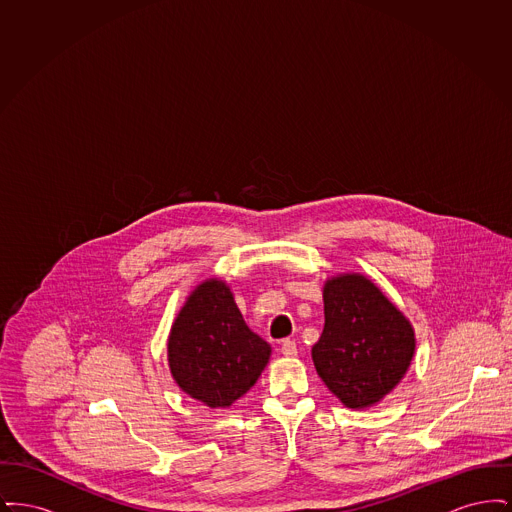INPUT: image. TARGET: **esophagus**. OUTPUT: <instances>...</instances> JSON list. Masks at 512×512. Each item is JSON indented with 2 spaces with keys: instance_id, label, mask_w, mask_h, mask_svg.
Here are the masks:
<instances>
[{
  "instance_id": "34e87169",
  "label": "esophagus",
  "mask_w": 512,
  "mask_h": 512,
  "mask_svg": "<svg viewBox=\"0 0 512 512\" xmlns=\"http://www.w3.org/2000/svg\"><path fill=\"white\" fill-rule=\"evenodd\" d=\"M280 351H282V355H286V357H295V355H297V343L293 340H284L282 341Z\"/></svg>"
}]
</instances>
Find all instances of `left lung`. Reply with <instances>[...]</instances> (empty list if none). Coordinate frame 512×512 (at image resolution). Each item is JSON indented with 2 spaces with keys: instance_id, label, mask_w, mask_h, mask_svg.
<instances>
[{
  "instance_id": "8db88e82",
  "label": "left lung",
  "mask_w": 512,
  "mask_h": 512,
  "mask_svg": "<svg viewBox=\"0 0 512 512\" xmlns=\"http://www.w3.org/2000/svg\"><path fill=\"white\" fill-rule=\"evenodd\" d=\"M322 297L324 330L311 351L318 376L345 407H372L411 365L413 326L363 274L326 280Z\"/></svg>"
}]
</instances>
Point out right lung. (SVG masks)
Listing matches in <instances>:
<instances>
[{
	"mask_svg": "<svg viewBox=\"0 0 512 512\" xmlns=\"http://www.w3.org/2000/svg\"><path fill=\"white\" fill-rule=\"evenodd\" d=\"M169 366L180 390L211 409L230 407L257 382L270 345L249 330L226 282H201L174 320Z\"/></svg>",
	"mask_w": 512,
	"mask_h": 512,
	"instance_id": "add662e5",
	"label": "right lung"
}]
</instances>
